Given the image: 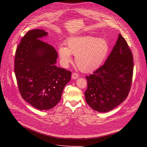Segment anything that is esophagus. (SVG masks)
Instances as JSON below:
<instances>
[{"label":"esophagus","instance_id":"34e87169","mask_svg":"<svg viewBox=\"0 0 147 147\" xmlns=\"http://www.w3.org/2000/svg\"><path fill=\"white\" fill-rule=\"evenodd\" d=\"M71 78L73 79H77L79 78V75L77 73H73L71 75Z\"/></svg>","mask_w":147,"mask_h":147}]
</instances>
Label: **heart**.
<instances>
[{
    "instance_id": "b5f03b06",
    "label": "heart",
    "mask_w": 147,
    "mask_h": 147,
    "mask_svg": "<svg viewBox=\"0 0 147 147\" xmlns=\"http://www.w3.org/2000/svg\"><path fill=\"white\" fill-rule=\"evenodd\" d=\"M109 51V45L103 38L93 36H79L69 38L67 47L63 45L58 48L61 63L64 66L72 62L75 55L77 66L83 73L94 71L102 64Z\"/></svg>"
}]
</instances>
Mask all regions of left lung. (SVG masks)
<instances>
[{"instance_id":"1","label":"left lung","mask_w":147,"mask_h":147,"mask_svg":"<svg viewBox=\"0 0 147 147\" xmlns=\"http://www.w3.org/2000/svg\"><path fill=\"white\" fill-rule=\"evenodd\" d=\"M133 70L132 52L119 34L104 64L86 77L88 88L84 95L88 104L101 113L109 111L120 105L128 95Z\"/></svg>"}]
</instances>
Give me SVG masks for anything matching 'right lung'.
<instances>
[{
	"label": "right lung",
	"instance_id": "right-lung-1",
	"mask_svg": "<svg viewBox=\"0 0 147 147\" xmlns=\"http://www.w3.org/2000/svg\"><path fill=\"white\" fill-rule=\"evenodd\" d=\"M48 36L43 30L28 32L15 53L14 70L20 94L36 109L48 110L60 101L71 73L57 67L58 53L40 38Z\"/></svg>",
	"mask_w": 147,
	"mask_h": 147
}]
</instances>
